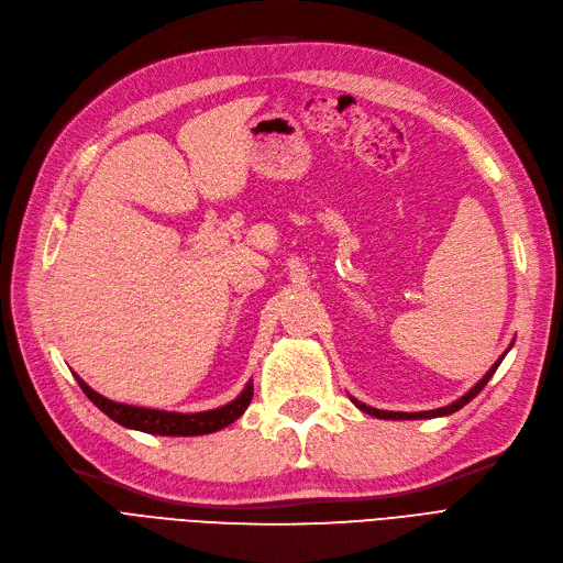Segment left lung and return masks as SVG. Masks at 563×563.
<instances>
[{
    "label": "left lung",
    "mask_w": 563,
    "mask_h": 563,
    "mask_svg": "<svg viewBox=\"0 0 563 563\" xmlns=\"http://www.w3.org/2000/svg\"><path fill=\"white\" fill-rule=\"evenodd\" d=\"M504 357L506 355H501L498 357V362L485 373V378L477 383L468 394H464V397L460 399V401H454V404H450V406H445V408H435V410H424V412H389V410H378V408H371V406H364V404H360V401H355V406L360 408V410H364V412H368V415H373V418H380V420H427V418H441V415H450V412H454V410H460V408H464L471 399H475L477 394L483 391V387L489 383V378L494 376V371L498 368V364L504 362Z\"/></svg>",
    "instance_id": "1"
}]
</instances>
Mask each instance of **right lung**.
I'll return each mask as SVG.
<instances>
[{"label": "right lung", "mask_w": 563, "mask_h": 563, "mask_svg": "<svg viewBox=\"0 0 563 563\" xmlns=\"http://www.w3.org/2000/svg\"><path fill=\"white\" fill-rule=\"evenodd\" d=\"M80 389L88 394V399L109 418L128 429L145 431V433H157V435H201V433H213L218 429H224L227 424H232L239 420L245 412V408L253 401V385H247L241 397L234 399L232 404H227L216 410H206V412H166V410H153V408H136L128 404H115L103 399L101 394L90 389L86 383H82L76 376Z\"/></svg>", "instance_id": "obj_1"}]
</instances>
